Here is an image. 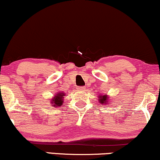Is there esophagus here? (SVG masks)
I'll use <instances>...</instances> for the list:
<instances>
[{"label":"esophagus","mask_w":160,"mask_h":160,"mask_svg":"<svg viewBox=\"0 0 160 160\" xmlns=\"http://www.w3.org/2000/svg\"><path fill=\"white\" fill-rule=\"evenodd\" d=\"M86 87L85 86H79V87H78V89L79 91H84L85 90Z\"/></svg>","instance_id":"1"}]
</instances>
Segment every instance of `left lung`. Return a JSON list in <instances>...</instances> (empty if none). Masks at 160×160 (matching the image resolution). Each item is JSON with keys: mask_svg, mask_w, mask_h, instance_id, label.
<instances>
[{"mask_svg": "<svg viewBox=\"0 0 160 160\" xmlns=\"http://www.w3.org/2000/svg\"><path fill=\"white\" fill-rule=\"evenodd\" d=\"M107 95H103V96H102V95H100V99H99V102H101L102 104H105L106 102V100H107Z\"/></svg>", "mask_w": 160, "mask_h": 160, "instance_id": "obj_1", "label": "left lung"}]
</instances>
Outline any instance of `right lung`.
Instances as JSON below:
<instances>
[{"label": "right lung", "instance_id": "1", "mask_svg": "<svg viewBox=\"0 0 160 160\" xmlns=\"http://www.w3.org/2000/svg\"><path fill=\"white\" fill-rule=\"evenodd\" d=\"M65 95V94H63V93H58V95H55V97L53 98H52V105L53 106V107H60V106H62V103H63V99H62V98H63V96Z\"/></svg>", "mask_w": 160, "mask_h": 160}]
</instances>
